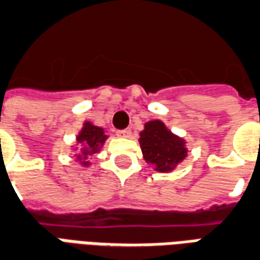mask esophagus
Returning <instances> with one entry per match:
<instances>
[{"label":"esophagus","mask_w":260,"mask_h":260,"mask_svg":"<svg viewBox=\"0 0 260 260\" xmlns=\"http://www.w3.org/2000/svg\"><path fill=\"white\" fill-rule=\"evenodd\" d=\"M117 135L121 136V138H128V136H131V129L129 128H125V129H118L117 131Z\"/></svg>","instance_id":"1"}]
</instances>
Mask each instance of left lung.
I'll list each match as a JSON object with an SVG mask.
<instances>
[{
  "mask_svg": "<svg viewBox=\"0 0 260 260\" xmlns=\"http://www.w3.org/2000/svg\"><path fill=\"white\" fill-rule=\"evenodd\" d=\"M143 157L157 171H171L186 156L185 142L173 135L161 121H150L141 132Z\"/></svg>",
  "mask_w": 260,
  "mask_h": 260,
  "instance_id": "1",
  "label": "left lung"
}]
</instances>
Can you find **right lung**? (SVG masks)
Listing matches in <instances>:
<instances>
[{
  "mask_svg": "<svg viewBox=\"0 0 260 260\" xmlns=\"http://www.w3.org/2000/svg\"><path fill=\"white\" fill-rule=\"evenodd\" d=\"M107 136L104 135V129L91 125L90 122H85L83 129L80 131L79 136H78V142L79 145H83V152L82 156L83 158L89 157L91 154L99 152V149L102 146ZM82 164L87 166L89 161H82Z\"/></svg>",
  "mask_w": 260,
  "mask_h": 260,
  "instance_id": "add662e5",
  "label": "right lung"
}]
</instances>
